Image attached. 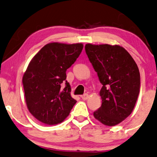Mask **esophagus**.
<instances>
[{
  "instance_id": "1",
  "label": "esophagus",
  "mask_w": 157,
  "mask_h": 157,
  "mask_svg": "<svg viewBox=\"0 0 157 157\" xmlns=\"http://www.w3.org/2000/svg\"><path fill=\"white\" fill-rule=\"evenodd\" d=\"M81 98H82V100H86L88 99V98H89V95H88V94L85 93V94H84V95H81Z\"/></svg>"
}]
</instances>
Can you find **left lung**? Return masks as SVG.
<instances>
[{
	"instance_id": "left-lung-1",
	"label": "left lung",
	"mask_w": 157,
	"mask_h": 157,
	"mask_svg": "<svg viewBox=\"0 0 157 157\" xmlns=\"http://www.w3.org/2000/svg\"><path fill=\"white\" fill-rule=\"evenodd\" d=\"M85 52L100 83L102 105L93 116L108 126L130 116L140 91V73L130 54L119 45L87 44Z\"/></svg>"
}]
</instances>
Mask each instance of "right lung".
<instances>
[{
  "label": "right lung",
  "instance_id": "1",
  "mask_svg": "<svg viewBox=\"0 0 157 157\" xmlns=\"http://www.w3.org/2000/svg\"><path fill=\"white\" fill-rule=\"evenodd\" d=\"M83 49L82 43L46 44L32 58L23 76L27 108L37 120L47 125L60 124L76 103L70 95L66 71ZM64 82L66 87L61 86Z\"/></svg>",
  "mask_w": 157,
  "mask_h": 157
}]
</instances>
